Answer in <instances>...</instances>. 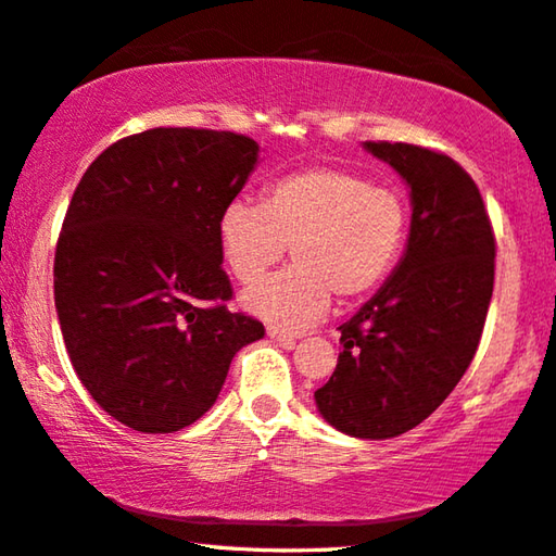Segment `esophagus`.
<instances>
[{
  "label": "esophagus",
  "mask_w": 556,
  "mask_h": 556,
  "mask_svg": "<svg viewBox=\"0 0 556 556\" xmlns=\"http://www.w3.org/2000/svg\"><path fill=\"white\" fill-rule=\"evenodd\" d=\"M267 337L275 339V342H279L281 346H287V350H292V346L296 344V339H300L296 331H287V329H279V327H267Z\"/></svg>",
  "instance_id": "obj_1"
}]
</instances>
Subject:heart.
Returning <instances> with one entry per match:
<instances>
[{"mask_svg": "<svg viewBox=\"0 0 556 556\" xmlns=\"http://www.w3.org/2000/svg\"><path fill=\"white\" fill-rule=\"evenodd\" d=\"M217 239L244 285L262 279L292 244V267L244 292L242 304L275 325L304 327L329 309L331 294L359 300L389 277L407 239V204L354 172L306 167L271 181L262 204H227Z\"/></svg>", "mask_w": 556, "mask_h": 556, "instance_id": "obj_1", "label": "heart"}]
</instances>
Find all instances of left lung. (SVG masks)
Masks as SVG:
<instances>
[{
  "instance_id": "left-lung-1",
  "label": "left lung",
  "mask_w": 556,
  "mask_h": 556,
  "mask_svg": "<svg viewBox=\"0 0 556 556\" xmlns=\"http://www.w3.org/2000/svg\"><path fill=\"white\" fill-rule=\"evenodd\" d=\"M364 149L407 181V250L339 327L344 350L314 402L339 432L389 439L425 421L475 359L494 289V231L475 179L452 156L404 142Z\"/></svg>"
}]
</instances>
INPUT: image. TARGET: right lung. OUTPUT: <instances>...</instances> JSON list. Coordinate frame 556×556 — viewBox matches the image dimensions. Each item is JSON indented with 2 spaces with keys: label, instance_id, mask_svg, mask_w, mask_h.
I'll return each mask as SVG.
<instances>
[{
  "label": "right lung",
  "instance_id": "add662e5",
  "mask_svg": "<svg viewBox=\"0 0 556 556\" xmlns=\"http://www.w3.org/2000/svg\"><path fill=\"white\" fill-rule=\"evenodd\" d=\"M260 162L235 131L156 127L124 137L74 189L54 254L72 367L110 417L179 432L212 409L229 364L264 337L229 312L217 222Z\"/></svg>",
  "mask_w": 556,
  "mask_h": 556
}]
</instances>
